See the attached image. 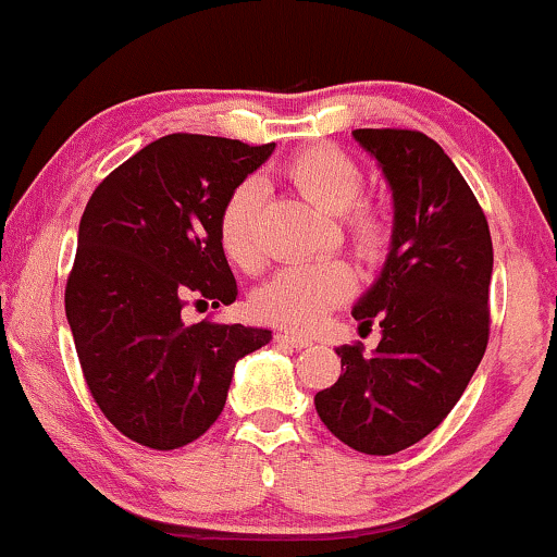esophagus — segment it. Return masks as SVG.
Wrapping results in <instances>:
<instances>
[{"label":"esophagus","instance_id":"esophagus-1","mask_svg":"<svg viewBox=\"0 0 557 557\" xmlns=\"http://www.w3.org/2000/svg\"><path fill=\"white\" fill-rule=\"evenodd\" d=\"M274 343L296 347V350H304V347L311 345V339L300 337V334H293V332H280V334H274Z\"/></svg>","mask_w":557,"mask_h":557}]
</instances>
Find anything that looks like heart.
I'll list each match as a JSON object with an SVG mask.
<instances>
[{
  "label": "heart",
  "instance_id": "b5f03b06",
  "mask_svg": "<svg viewBox=\"0 0 557 557\" xmlns=\"http://www.w3.org/2000/svg\"><path fill=\"white\" fill-rule=\"evenodd\" d=\"M285 176L296 189L324 212L339 214L343 233L352 251L366 261L384 259L392 246V220L384 207L360 199L363 171L350 156L330 145L300 150L285 165ZM264 207V186L259 178H244L225 197L218 218V238L225 259L238 270L261 264L259 220ZM352 270L339 259L285 267L251 298L261 321L285 330L311 332L352 293Z\"/></svg>",
  "mask_w": 557,
  "mask_h": 557
}]
</instances>
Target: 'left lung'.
I'll list each match as a JSON object with an SVG mask.
<instances>
[{
    "label": "left lung",
    "mask_w": 557,
    "mask_h": 557,
    "mask_svg": "<svg viewBox=\"0 0 557 557\" xmlns=\"http://www.w3.org/2000/svg\"><path fill=\"white\" fill-rule=\"evenodd\" d=\"M392 186V249L352 308L381 343L337 347L343 373L313 397L355 451L388 457L418 444L454 410L491 337L493 240L485 212L438 143L414 129H355Z\"/></svg>",
    "instance_id": "left-lung-1"
}]
</instances>
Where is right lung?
I'll list each match as a JSON object with an SVG mask.
<instances>
[{
    "mask_svg": "<svg viewBox=\"0 0 557 557\" xmlns=\"http://www.w3.org/2000/svg\"><path fill=\"white\" fill-rule=\"evenodd\" d=\"M270 145L169 134L111 171L87 202L64 290L66 321L92 399L137 444L171 451L223 412L233 368L270 330L186 324V306H231L236 277L218 218Z\"/></svg>",
    "mask_w": 557,
    "mask_h": 557,
    "instance_id": "add662e5",
    "label": "right lung"
}]
</instances>
